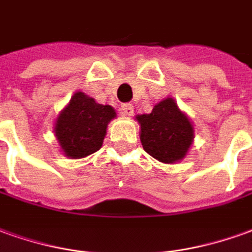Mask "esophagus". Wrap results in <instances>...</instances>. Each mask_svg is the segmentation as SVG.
Masks as SVG:
<instances>
[{
	"mask_svg": "<svg viewBox=\"0 0 252 252\" xmlns=\"http://www.w3.org/2000/svg\"><path fill=\"white\" fill-rule=\"evenodd\" d=\"M121 116H126V117H131L133 114V105L131 103H124L120 109Z\"/></svg>",
	"mask_w": 252,
	"mask_h": 252,
	"instance_id": "34e87169",
	"label": "esophagus"
}]
</instances>
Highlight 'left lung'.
Masks as SVG:
<instances>
[{"label": "left lung", "mask_w": 252, "mask_h": 252, "mask_svg": "<svg viewBox=\"0 0 252 252\" xmlns=\"http://www.w3.org/2000/svg\"><path fill=\"white\" fill-rule=\"evenodd\" d=\"M140 142L144 151L163 163L183 161L195 138L192 121L168 96L158 102L151 113L138 114Z\"/></svg>", "instance_id": "left-lung-1"}]
</instances>
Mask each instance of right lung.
I'll return each instance as SVG.
<instances>
[{"mask_svg": "<svg viewBox=\"0 0 252 252\" xmlns=\"http://www.w3.org/2000/svg\"><path fill=\"white\" fill-rule=\"evenodd\" d=\"M113 119L116 110L110 105L96 103L94 98L76 91L57 116L53 132L64 156L80 159L101 149Z\"/></svg>", "mask_w": 252, "mask_h": 252, "instance_id": "1", "label": "right lung"}]
</instances>
